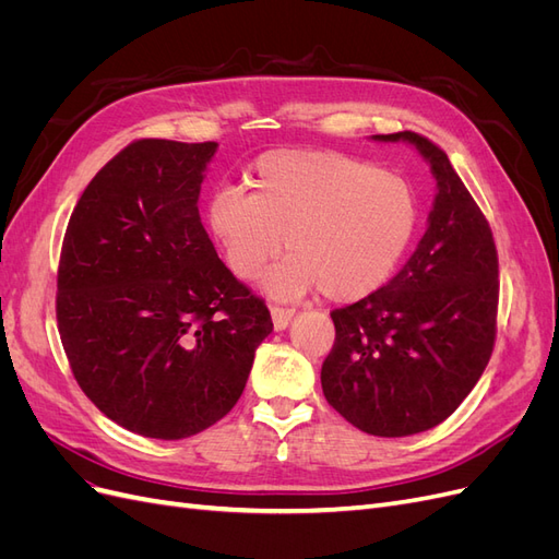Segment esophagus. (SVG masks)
Here are the masks:
<instances>
[{
  "instance_id": "1",
  "label": "esophagus",
  "mask_w": 559,
  "mask_h": 559,
  "mask_svg": "<svg viewBox=\"0 0 559 559\" xmlns=\"http://www.w3.org/2000/svg\"><path fill=\"white\" fill-rule=\"evenodd\" d=\"M270 314H273V324H275V329H277V331H282V329L289 326V321H292V317H294V310H292V308H280V306H273V308H270Z\"/></svg>"
}]
</instances>
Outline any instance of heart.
Wrapping results in <instances>:
<instances>
[{"mask_svg": "<svg viewBox=\"0 0 559 559\" xmlns=\"http://www.w3.org/2000/svg\"><path fill=\"white\" fill-rule=\"evenodd\" d=\"M245 189H218L207 224L240 280H257L282 247L292 253L267 275L280 298L312 292L333 302L376 294L408 251L417 222L411 181L331 148L263 154Z\"/></svg>", "mask_w": 559, "mask_h": 559, "instance_id": "heart-1", "label": "heart"}]
</instances>
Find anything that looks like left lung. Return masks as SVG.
Masks as SVG:
<instances>
[{
	"instance_id": "1",
	"label": "left lung",
	"mask_w": 559,
	"mask_h": 559,
	"mask_svg": "<svg viewBox=\"0 0 559 559\" xmlns=\"http://www.w3.org/2000/svg\"><path fill=\"white\" fill-rule=\"evenodd\" d=\"M376 140L413 142L431 163L438 193L425 238L399 273L331 312L335 343L321 389L349 425L396 438L441 425L480 380L497 341L499 257L441 146L413 130Z\"/></svg>"
}]
</instances>
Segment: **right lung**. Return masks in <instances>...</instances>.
Masks as SVG:
<instances>
[{
    "label": "right lung",
    "mask_w": 559,
    "mask_h": 559,
    "mask_svg": "<svg viewBox=\"0 0 559 559\" xmlns=\"http://www.w3.org/2000/svg\"><path fill=\"white\" fill-rule=\"evenodd\" d=\"M214 151L130 142L86 186L60 249L56 317L74 380L116 425L163 441L228 415L273 331L200 222Z\"/></svg>",
    "instance_id": "1"
}]
</instances>
